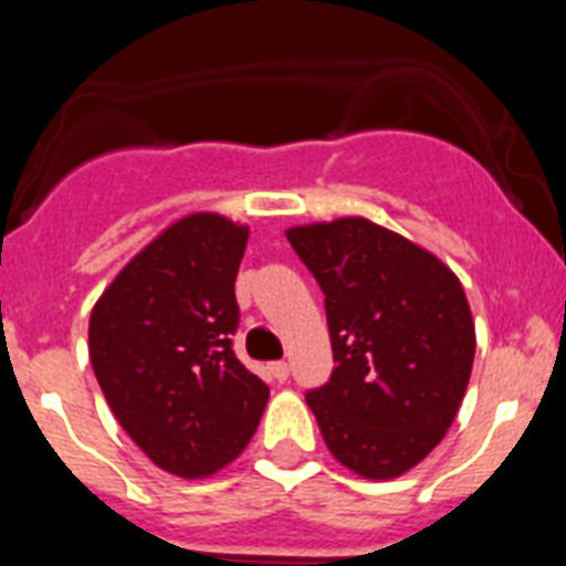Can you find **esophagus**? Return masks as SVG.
<instances>
[{
  "label": "esophagus",
  "mask_w": 566,
  "mask_h": 566,
  "mask_svg": "<svg viewBox=\"0 0 566 566\" xmlns=\"http://www.w3.org/2000/svg\"><path fill=\"white\" fill-rule=\"evenodd\" d=\"M269 371H272V377L277 379V382H286V379H289V363H272V365H269Z\"/></svg>",
  "instance_id": "1"
}]
</instances>
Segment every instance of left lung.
<instances>
[{
	"mask_svg": "<svg viewBox=\"0 0 566 566\" xmlns=\"http://www.w3.org/2000/svg\"><path fill=\"white\" fill-rule=\"evenodd\" d=\"M326 294L334 371L306 394L339 464L394 479L442 442L468 391L476 332L457 274L365 218L286 232Z\"/></svg>",
	"mask_w": 566,
	"mask_h": 566,
	"instance_id": "left-lung-1",
	"label": "left lung"
}]
</instances>
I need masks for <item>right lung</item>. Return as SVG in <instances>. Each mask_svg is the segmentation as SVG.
I'll list each match as a JSON object with an SVG mask.
<instances>
[{
  "label": "right lung",
  "instance_id": "1",
  "mask_svg": "<svg viewBox=\"0 0 566 566\" xmlns=\"http://www.w3.org/2000/svg\"><path fill=\"white\" fill-rule=\"evenodd\" d=\"M249 227L195 212L129 260L90 314V363L109 411L167 473L203 479L240 457L269 385L232 352Z\"/></svg>",
  "mask_w": 566,
  "mask_h": 566
}]
</instances>
